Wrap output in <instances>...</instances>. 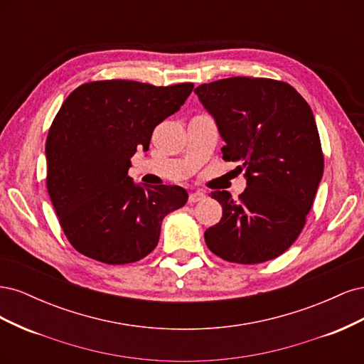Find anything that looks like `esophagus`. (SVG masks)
<instances>
[{
    "label": "esophagus",
    "instance_id": "34e87169",
    "mask_svg": "<svg viewBox=\"0 0 364 364\" xmlns=\"http://www.w3.org/2000/svg\"><path fill=\"white\" fill-rule=\"evenodd\" d=\"M205 193L203 191H200V190H197V191H191L190 193V196H188V202L190 203H196V202H200V200H203L205 199Z\"/></svg>",
    "mask_w": 364,
    "mask_h": 364
}]
</instances>
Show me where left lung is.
Instances as JSON below:
<instances>
[{
    "mask_svg": "<svg viewBox=\"0 0 364 364\" xmlns=\"http://www.w3.org/2000/svg\"><path fill=\"white\" fill-rule=\"evenodd\" d=\"M194 92L215 119L223 159L241 162L247 181L237 200L211 193L223 215L206 229V246L238 264L279 257L304 229L323 174L311 107L289 83L262 77H229Z\"/></svg>",
    "mask_w": 364,
    "mask_h": 364,
    "instance_id": "obj_1",
    "label": "left lung"
}]
</instances>
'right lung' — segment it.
I'll use <instances>...</instances> for the list:
<instances>
[{
	"label": "right lung",
	"instance_id": "right-lung-1",
	"mask_svg": "<svg viewBox=\"0 0 364 364\" xmlns=\"http://www.w3.org/2000/svg\"><path fill=\"white\" fill-rule=\"evenodd\" d=\"M193 83L134 80L80 85L48 130L47 190L71 246L105 264H129L156 247L164 217L182 208L178 185H136L130 158L149 150L155 127L178 112Z\"/></svg>",
	"mask_w": 364,
	"mask_h": 364
}]
</instances>
